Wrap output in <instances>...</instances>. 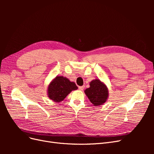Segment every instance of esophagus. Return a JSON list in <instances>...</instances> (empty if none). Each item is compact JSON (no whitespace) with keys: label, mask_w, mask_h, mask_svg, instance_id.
<instances>
[{"label":"esophagus","mask_w":154,"mask_h":154,"mask_svg":"<svg viewBox=\"0 0 154 154\" xmlns=\"http://www.w3.org/2000/svg\"><path fill=\"white\" fill-rule=\"evenodd\" d=\"M84 86H80V87H78V88L79 89H80V91H83V89H84Z\"/></svg>","instance_id":"esophagus-1"}]
</instances>
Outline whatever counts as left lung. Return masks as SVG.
Here are the masks:
<instances>
[{
	"label": "left lung",
	"mask_w": 154,
	"mask_h": 154,
	"mask_svg": "<svg viewBox=\"0 0 154 154\" xmlns=\"http://www.w3.org/2000/svg\"><path fill=\"white\" fill-rule=\"evenodd\" d=\"M85 93L91 103L97 106L105 103L109 96L106 86L97 79L90 82V87L85 89Z\"/></svg>",
	"instance_id": "8db88e82"
}]
</instances>
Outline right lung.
I'll list each match as a JSON object with an SVG mask.
<instances>
[{"label":"right lung","instance_id":"1","mask_svg":"<svg viewBox=\"0 0 154 154\" xmlns=\"http://www.w3.org/2000/svg\"><path fill=\"white\" fill-rule=\"evenodd\" d=\"M78 89L75 83L63 76H57L48 86V94L51 100L59 103L63 101L72 91Z\"/></svg>","mask_w":154,"mask_h":154}]
</instances>
